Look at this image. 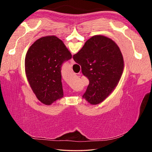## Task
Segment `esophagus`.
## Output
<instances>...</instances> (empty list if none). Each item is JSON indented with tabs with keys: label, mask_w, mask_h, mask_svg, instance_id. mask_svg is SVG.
Masks as SVG:
<instances>
[{
	"label": "esophagus",
	"mask_w": 152,
	"mask_h": 152,
	"mask_svg": "<svg viewBox=\"0 0 152 152\" xmlns=\"http://www.w3.org/2000/svg\"><path fill=\"white\" fill-rule=\"evenodd\" d=\"M70 64H71V65H73V64H75V61H74V60H73V59H71V61H70Z\"/></svg>",
	"instance_id": "esophagus-1"
}]
</instances>
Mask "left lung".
<instances>
[{
  "mask_svg": "<svg viewBox=\"0 0 152 152\" xmlns=\"http://www.w3.org/2000/svg\"><path fill=\"white\" fill-rule=\"evenodd\" d=\"M72 54L56 36H47L36 40L27 51L25 72L36 97L50 105L63 97L61 68Z\"/></svg>",
  "mask_w": 152,
  "mask_h": 152,
  "instance_id": "8db88e82",
  "label": "left lung"
}]
</instances>
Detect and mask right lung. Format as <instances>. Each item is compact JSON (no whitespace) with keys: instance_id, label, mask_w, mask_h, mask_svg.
Wrapping results in <instances>:
<instances>
[{"instance_id":"obj_1","label":"right lung","mask_w":152,"mask_h":152,"mask_svg":"<svg viewBox=\"0 0 152 152\" xmlns=\"http://www.w3.org/2000/svg\"><path fill=\"white\" fill-rule=\"evenodd\" d=\"M73 58L89 80L82 98L91 104L102 103L117 86L124 70L123 56L118 45L107 37L95 35L86 41Z\"/></svg>"}]
</instances>
